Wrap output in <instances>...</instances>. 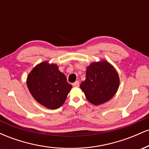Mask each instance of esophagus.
Listing matches in <instances>:
<instances>
[{
  "mask_svg": "<svg viewBox=\"0 0 149 149\" xmlns=\"http://www.w3.org/2000/svg\"><path fill=\"white\" fill-rule=\"evenodd\" d=\"M72 85L73 87H78L79 86V81H76L75 83H73Z\"/></svg>",
  "mask_w": 149,
  "mask_h": 149,
  "instance_id": "obj_1",
  "label": "esophagus"
}]
</instances>
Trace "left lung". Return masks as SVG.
<instances>
[{
	"mask_svg": "<svg viewBox=\"0 0 149 149\" xmlns=\"http://www.w3.org/2000/svg\"><path fill=\"white\" fill-rule=\"evenodd\" d=\"M120 78L114 66L107 60L92 62L87 67L86 78L80 88L86 99L94 105H101L118 91Z\"/></svg>",
	"mask_w": 149,
	"mask_h": 149,
	"instance_id": "8db88e82",
	"label": "left lung"
}]
</instances>
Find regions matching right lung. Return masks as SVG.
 I'll use <instances>...</instances> for the list:
<instances>
[{
    "mask_svg": "<svg viewBox=\"0 0 149 149\" xmlns=\"http://www.w3.org/2000/svg\"><path fill=\"white\" fill-rule=\"evenodd\" d=\"M26 85L35 100L49 109L61 107L72 88L57 65L47 61L37 64L31 71Z\"/></svg>",
    "mask_w": 149,
    "mask_h": 149,
    "instance_id": "1",
    "label": "right lung"
}]
</instances>
